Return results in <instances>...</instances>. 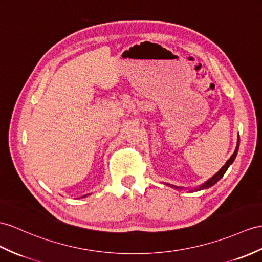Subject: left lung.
<instances>
[{"instance_id":"left-lung-1","label":"left lung","mask_w":262,"mask_h":262,"mask_svg":"<svg viewBox=\"0 0 262 262\" xmlns=\"http://www.w3.org/2000/svg\"><path fill=\"white\" fill-rule=\"evenodd\" d=\"M238 149H239V139H238V144H237V148H235V151L233 152V155L230 157V159H229V160L226 162V164L223 165V167L219 170V172H216V173L211 178V179L210 180H208L206 183H203L201 187H199L196 190L199 191V190H203V189H208V188H210V187H212L213 184H215L216 182H218L221 178L223 177V174L226 173V171L228 170V168H229V165H230L232 162H233V160L235 159V157H237V153H238Z\"/></svg>"}]
</instances>
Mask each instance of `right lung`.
<instances>
[{
  "instance_id": "add662e5",
  "label": "right lung",
  "mask_w": 262,
  "mask_h": 262,
  "mask_svg": "<svg viewBox=\"0 0 262 262\" xmlns=\"http://www.w3.org/2000/svg\"><path fill=\"white\" fill-rule=\"evenodd\" d=\"M84 196H85V195H84Z\"/></svg>"
}]
</instances>
